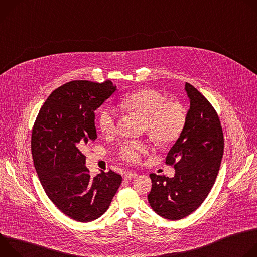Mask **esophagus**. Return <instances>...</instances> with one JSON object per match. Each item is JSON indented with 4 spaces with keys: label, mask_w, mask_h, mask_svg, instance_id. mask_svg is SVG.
I'll use <instances>...</instances> for the list:
<instances>
[{
    "label": "esophagus",
    "mask_w": 257,
    "mask_h": 257,
    "mask_svg": "<svg viewBox=\"0 0 257 257\" xmlns=\"http://www.w3.org/2000/svg\"><path fill=\"white\" fill-rule=\"evenodd\" d=\"M135 177H137V174H136L135 172H127V173H125V175H124V178H125L126 180H131V179H133V178H135Z\"/></svg>",
    "instance_id": "esophagus-1"
}]
</instances>
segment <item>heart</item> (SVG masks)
<instances>
[{
    "label": "heart",
    "mask_w": 257,
    "mask_h": 257,
    "mask_svg": "<svg viewBox=\"0 0 257 257\" xmlns=\"http://www.w3.org/2000/svg\"><path fill=\"white\" fill-rule=\"evenodd\" d=\"M120 107L142 120V130L161 145L175 142L186 125V111L182 103L177 100H167L161 91L154 88H143L125 95ZM117 122L118 113L115 108L105 106L100 109L97 124L104 135L115 133ZM148 149V144L143 141H126L120 146L119 157L125 162L136 164Z\"/></svg>",
    "instance_id": "obj_1"
}]
</instances>
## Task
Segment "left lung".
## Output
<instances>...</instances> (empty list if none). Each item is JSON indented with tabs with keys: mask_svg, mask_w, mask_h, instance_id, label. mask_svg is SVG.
I'll use <instances>...</instances> for the list:
<instances>
[{
	"mask_svg": "<svg viewBox=\"0 0 257 257\" xmlns=\"http://www.w3.org/2000/svg\"><path fill=\"white\" fill-rule=\"evenodd\" d=\"M185 90L190 100L186 125L166 159L167 165L174 166L175 176L150 175L149 202L171 221L191 214L205 200L224 154V134L215 109L190 83L186 82Z\"/></svg>",
	"mask_w": 257,
	"mask_h": 257,
	"instance_id": "8db88e82",
	"label": "left lung"
}]
</instances>
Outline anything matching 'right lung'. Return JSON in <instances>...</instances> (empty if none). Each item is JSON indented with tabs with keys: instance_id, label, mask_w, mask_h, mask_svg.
Segmentation results:
<instances>
[{
	"instance_id": "right-lung-1",
	"label": "right lung",
	"mask_w": 257,
	"mask_h": 257,
	"mask_svg": "<svg viewBox=\"0 0 257 257\" xmlns=\"http://www.w3.org/2000/svg\"><path fill=\"white\" fill-rule=\"evenodd\" d=\"M115 90L111 80L65 83L47 98L32 128V159L45 192L64 214L80 223L102 215L122 183L112 170L91 178L82 154L97 137L94 111Z\"/></svg>"
}]
</instances>
